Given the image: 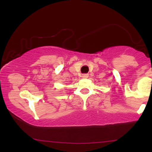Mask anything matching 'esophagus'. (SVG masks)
<instances>
[{
  "mask_svg": "<svg viewBox=\"0 0 152 152\" xmlns=\"http://www.w3.org/2000/svg\"><path fill=\"white\" fill-rule=\"evenodd\" d=\"M82 77L83 78H87L88 77V74H84V75H82Z\"/></svg>",
  "mask_w": 152,
  "mask_h": 152,
  "instance_id": "34e87169",
  "label": "esophagus"
}]
</instances>
